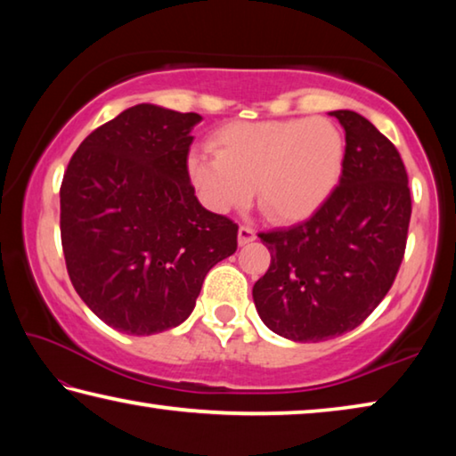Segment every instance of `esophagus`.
<instances>
[{
    "mask_svg": "<svg viewBox=\"0 0 456 456\" xmlns=\"http://www.w3.org/2000/svg\"><path fill=\"white\" fill-rule=\"evenodd\" d=\"M256 237H257V233L251 227H239V231H237V243L241 247L251 243V241H256Z\"/></svg>",
    "mask_w": 456,
    "mask_h": 456,
    "instance_id": "esophagus-1",
    "label": "esophagus"
}]
</instances>
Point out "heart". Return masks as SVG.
<instances>
[{
  "label": "heart",
  "mask_w": 456,
  "mask_h": 456,
  "mask_svg": "<svg viewBox=\"0 0 456 456\" xmlns=\"http://www.w3.org/2000/svg\"><path fill=\"white\" fill-rule=\"evenodd\" d=\"M215 154H191L189 176L215 213L241 209L257 191L267 217L297 223L318 213L342 176L346 144L328 118L229 122L213 134Z\"/></svg>",
  "instance_id": "b5f03b06"
}]
</instances>
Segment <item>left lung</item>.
<instances>
[{"instance_id":"left-lung-1","label":"left lung","mask_w":456,"mask_h":456,"mask_svg":"<svg viewBox=\"0 0 456 456\" xmlns=\"http://www.w3.org/2000/svg\"><path fill=\"white\" fill-rule=\"evenodd\" d=\"M346 133L339 184L318 213L261 233L272 264L253 285L265 326L293 342H323L358 328L403 264L411 189L396 146L372 122L334 110Z\"/></svg>"}]
</instances>
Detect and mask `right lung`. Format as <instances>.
<instances>
[{
	"label": "right lung",
	"instance_id": "obj_1",
	"mask_svg": "<svg viewBox=\"0 0 456 456\" xmlns=\"http://www.w3.org/2000/svg\"><path fill=\"white\" fill-rule=\"evenodd\" d=\"M195 112L136 104L84 138L60 189L68 275L82 302L133 336L176 328L205 275L237 249V225L207 211L187 168Z\"/></svg>",
	"mask_w": 456,
	"mask_h": 456
}]
</instances>
